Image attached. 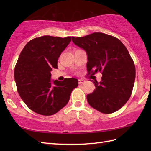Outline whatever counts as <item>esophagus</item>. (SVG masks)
<instances>
[{
    "label": "esophagus",
    "mask_w": 151,
    "mask_h": 151,
    "mask_svg": "<svg viewBox=\"0 0 151 151\" xmlns=\"http://www.w3.org/2000/svg\"><path fill=\"white\" fill-rule=\"evenodd\" d=\"M85 81H84V80H82V79H79L78 80V84H83V83H84Z\"/></svg>",
    "instance_id": "esophagus-1"
}]
</instances>
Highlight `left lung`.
Instances as JSON below:
<instances>
[{"label": "left lung", "mask_w": 151, "mask_h": 151, "mask_svg": "<svg viewBox=\"0 0 151 151\" xmlns=\"http://www.w3.org/2000/svg\"><path fill=\"white\" fill-rule=\"evenodd\" d=\"M72 41L87 54L89 74L102 75L99 83L92 81L96 89L87 95L89 104L103 114L119 110L129 101L136 77L135 65L126 47L117 38L101 32L72 37Z\"/></svg>", "instance_id": "1"}]
</instances>
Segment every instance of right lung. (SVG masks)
I'll use <instances>...</instances> for the list:
<instances>
[{"label":"right lung","instance_id":"add662e5","mask_svg":"<svg viewBox=\"0 0 151 151\" xmlns=\"http://www.w3.org/2000/svg\"><path fill=\"white\" fill-rule=\"evenodd\" d=\"M71 37L44 36L30 41L19 55L14 70L17 91L30 110L43 115L57 113L68 103L78 85L76 78L51 80L58 59Z\"/></svg>","mask_w":151,"mask_h":151}]
</instances>
